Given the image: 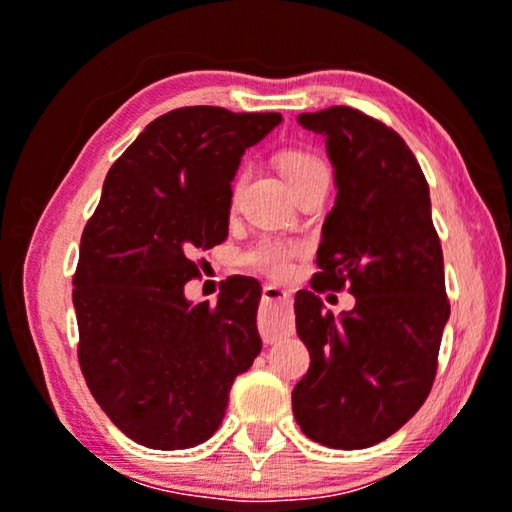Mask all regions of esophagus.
I'll use <instances>...</instances> for the list:
<instances>
[{
    "label": "esophagus",
    "mask_w": 512,
    "mask_h": 512,
    "mask_svg": "<svg viewBox=\"0 0 512 512\" xmlns=\"http://www.w3.org/2000/svg\"><path fill=\"white\" fill-rule=\"evenodd\" d=\"M291 293L282 286H263V310L258 317V331L263 342H275L291 331Z\"/></svg>",
    "instance_id": "obj_1"
}]
</instances>
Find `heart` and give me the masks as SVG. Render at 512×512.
Masks as SVG:
<instances>
[{"instance_id": "b5f03b06", "label": "heart", "mask_w": 512, "mask_h": 512, "mask_svg": "<svg viewBox=\"0 0 512 512\" xmlns=\"http://www.w3.org/2000/svg\"><path fill=\"white\" fill-rule=\"evenodd\" d=\"M277 167L282 170L284 179L289 181L293 191L303 188L305 184L317 179H328V167L324 160L319 158V153H314L307 146L293 144L284 146L277 153ZM237 186H240V177L235 179L233 191L230 195L235 198ZM303 247L296 242L279 240V237H261L247 254H244V263L251 265L254 270H261L270 277H286L293 268V258L300 256Z\"/></svg>"}]
</instances>
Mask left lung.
I'll return each instance as SVG.
<instances>
[{
  "instance_id": "obj_1",
  "label": "left lung",
  "mask_w": 512,
  "mask_h": 512,
  "mask_svg": "<svg viewBox=\"0 0 512 512\" xmlns=\"http://www.w3.org/2000/svg\"><path fill=\"white\" fill-rule=\"evenodd\" d=\"M324 135L338 198L326 216L312 291L296 293L310 368L293 387L307 438L363 450L396 433L429 396L450 319L443 249L429 184L403 137L352 107L300 114ZM347 288L352 313L333 318L318 293Z\"/></svg>"
}]
</instances>
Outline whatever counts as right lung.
I'll use <instances>...</instances> for the list:
<instances>
[{"mask_svg": "<svg viewBox=\"0 0 512 512\" xmlns=\"http://www.w3.org/2000/svg\"><path fill=\"white\" fill-rule=\"evenodd\" d=\"M279 114L181 107L146 125L104 179L74 272L79 366L107 417L153 450H186L221 426L235 377L261 352V284L226 279L216 305L184 284L228 237L230 181Z\"/></svg>", "mask_w": 512, "mask_h": 512, "instance_id": "obj_1", "label": "right lung"}]
</instances>
